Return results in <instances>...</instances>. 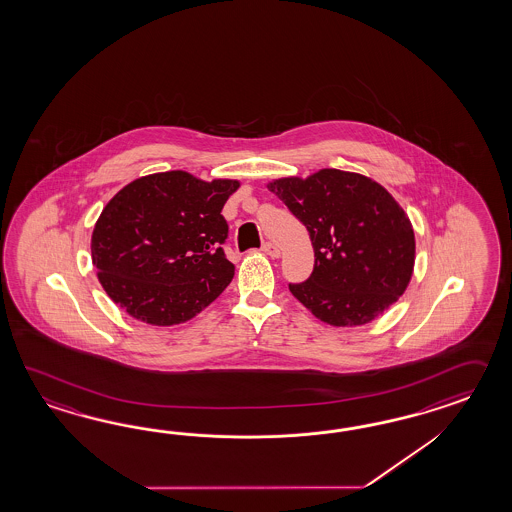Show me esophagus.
I'll return each mask as SVG.
<instances>
[{
  "instance_id": "1",
  "label": "esophagus",
  "mask_w": 512,
  "mask_h": 512,
  "mask_svg": "<svg viewBox=\"0 0 512 512\" xmlns=\"http://www.w3.org/2000/svg\"><path fill=\"white\" fill-rule=\"evenodd\" d=\"M262 251H264L266 255H270L272 259H277V257L281 255V251L275 246L274 242H264V244H262Z\"/></svg>"
}]
</instances>
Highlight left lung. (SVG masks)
<instances>
[{
  "label": "left lung",
  "instance_id": "left-lung-1",
  "mask_svg": "<svg viewBox=\"0 0 512 512\" xmlns=\"http://www.w3.org/2000/svg\"><path fill=\"white\" fill-rule=\"evenodd\" d=\"M268 188L309 231L311 277L288 288L316 318L355 327L398 301L414 268V231L385 188L335 168L275 179Z\"/></svg>",
  "mask_w": 512,
  "mask_h": 512
}]
</instances>
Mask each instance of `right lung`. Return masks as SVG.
Here are the masks:
<instances>
[{
	"label": "right lung",
	"instance_id": "right-lung-1",
	"mask_svg": "<svg viewBox=\"0 0 512 512\" xmlns=\"http://www.w3.org/2000/svg\"><path fill=\"white\" fill-rule=\"evenodd\" d=\"M240 187L183 170L135 179L105 205L92 233L101 287L144 324H183L216 300L235 275L222 216Z\"/></svg>",
	"mask_w": 512,
	"mask_h": 512
}]
</instances>
